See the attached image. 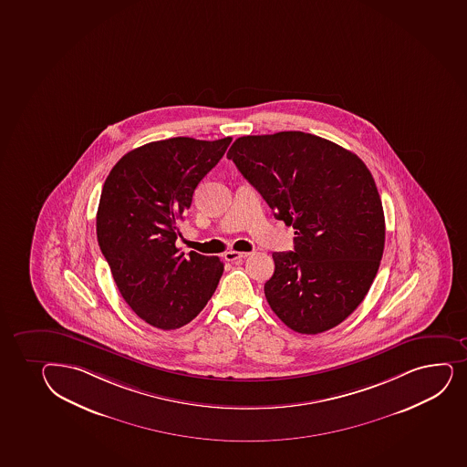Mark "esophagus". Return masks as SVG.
Segmentation results:
<instances>
[{
  "mask_svg": "<svg viewBox=\"0 0 467 467\" xmlns=\"http://www.w3.org/2000/svg\"><path fill=\"white\" fill-rule=\"evenodd\" d=\"M248 254L250 253H239V251H226L225 254H223V257H225V261L228 262H241L245 259V257H248Z\"/></svg>",
  "mask_w": 467,
  "mask_h": 467,
  "instance_id": "obj_1",
  "label": "esophagus"
}]
</instances>
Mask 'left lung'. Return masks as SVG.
<instances>
[{
  "instance_id": "8db88e82",
  "label": "left lung",
  "mask_w": 467,
  "mask_h": 467,
  "mask_svg": "<svg viewBox=\"0 0 467 467\" xmlns=\"http://www.w3.org/2000/svg\"><path fill=\"white\" fill-rule=\"evenodd\" d=\"M226 157L295 228V251L273 253L264 291L291 330L317 335L350 317L377 276L386 242L378 188L350 150L301 130L239 137Z\"/></svg>"
}]
</instances>
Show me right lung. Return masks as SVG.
<instances>
[{
  "mask_svg": "<svg viewBox=\"0 0 467 467\" xmlns=\"http://www.w3.org/2000/svg\"><path fill=\"white\" fill-rule=\"evenodd\" d=\"M230 143L231 137L150 141L121 157L106 177L97 241L121 296L150 326H185L216 291L223 262L196 251L185 256L176 241L196 186Z\"/></svg>",
  "mask_w": 467,
  "mask_h": 467,
  "instance_id": "right-lung-1",
  "label": "right lung"
}]
</instances>
